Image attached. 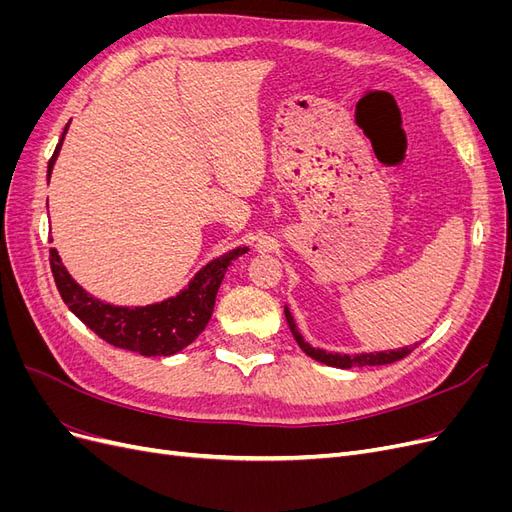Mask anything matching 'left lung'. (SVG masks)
I'll return each mask as SVG.
<instances>
[{
	"label": "left lung",
	"instance_id": "8db88e82",
	"mask_svg": "<svg viewBox=\"0 0 512 512\" xmlns=\"http://www.w3.org/2000/svg\"><path fill=\"white\" fill-rule=\"evenodd\" d=\"M284 314H286L288 327H290V331H292L294 339H297V344L301 346V350H303L307 356H312V359H316V361H320V363H324V365H331V367L350 369V367H367V365H386V363H395V361H399V359H404V356H408V354L416 348V344H414V346H406V348H401V350L369 352V354H354V356H350V354H333V352H324V350L312 348V346H309V344L305 342V339H303V337H301V333H299V329H297V324H294V320H292V316H290V312H288V307H284Z\"/></svg>",
	"mask_w": 512,
	"mask_h": 512
}]
</instances>
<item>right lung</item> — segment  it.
Listing matches in <instances>:
<instances>
[{
	"instance_id": "right-lung-1",
	"label": "right lung",
	"mask_w": 512,
	"mask_h": 512,
	"mask_svg": "<svg viewBox=\"0 0 512 512\" xmlns=\"http://www.w3.org/2000/svg\"><path fill=\"white\" fill-rule=\"evenodd\" d=\"M66 130L68 126L49 160V175ZM245 252L247 247H237V250L211 260L177 297L147 307H115L94 299L72 280L66 267L61 265L55 247H51L49 262L57 290L70 312L83 320L106 344L143 356H168L192 344L207 327L213 314L215 294H218L226 269L232 260Z\"/></svg>"
}]
</instances>
